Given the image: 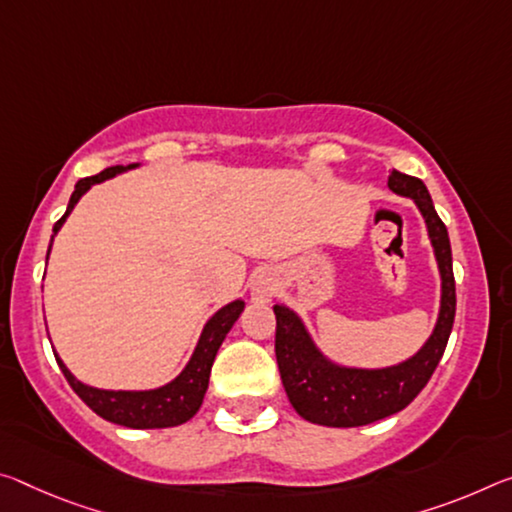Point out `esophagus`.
<instances>
[{
	"label": "esophagus",
	"mask_w": 512,
	"mask_h": 512,
	"mask_svg": "<svg viewBox=\"0 0 512 512\" xmlns=\"http://www.w3.org/2000/svg\"><path fill=\"white\" fill-rule=\"evenodd\" d=\"M278 291V282L271 273H259L253 280V287H250V296H253L255 303H269Z\"/></svg>",
	"instance_id": "1"
}]
</instances>
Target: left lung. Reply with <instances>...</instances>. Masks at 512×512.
<instances>
[{
    "label": "left lung",
    "instance_id": "left-lung-1",
    "mask_svg": "<svg viewBox=\"0 0 512 512\" xmlns=\"http://www.w3.org/2000/svg\"><path fill=\"white\" fill-rule=\"evenodd\" d=\"M387 186L399 196L415 200L424 216L442 278L440 314L433 335L412 358L385 369H355L330 362L312 342L300 316L285 305H275V358L282 385L294 410L312 424L353 428L396 415L426 387L449 342L456 319L449 232L437 216L424 182L392 170Z\"/></svg>",
    "mask_w": 512,
    "mask_h": 512
}]
</instances>
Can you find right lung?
Listing matches in <instances>:
<instances>
[{
  "label": "right lung",
  "instance_id": "1",
  "mask_svg": "<svg viewBox=\"0 0 512 512\" xmlns=\"http://www.w3.org/2000/svg\"><path fill=\"white\" fill-rule=\"evenodd\" d=\"M139 164H129V166H111L104 168L102 173H97L93 177H84L75 184V191H72L70 202L66 214H63L59 221L54 223V234L61 230V225L66 223V218L70 216L72 209L79 202V198L91 189L93 184H100L109 177L125 173L129 168H136ZM52 234V241H54ZM50 241V248H52ZM47 257H50V250H47ZM243 300H232L225 307H221L212 319L205 323L202 328V335L198 339L196 351H193L191 360L186 367L182 369L180 376L175 380H170L168 385L157 387V389H143V392H125V389H97L91 385H84L81 380H77L72 373L68 371L66 364L54 353L56 362L63 371V376L70 383V387L75 389V394L84 401L88 408H91L95 415H100L102 419L111 421V424L118 426H127V428H170V426H180L184 421H189L196 412L200 410L202 399H205L207 385H209V373H212V364L221 348L223 339L230 328L234 326V321L239 319V314L243 312Z\"/></svg>",
  "mask_w": 512,
  "mask_h": 512
}]
</instances>
